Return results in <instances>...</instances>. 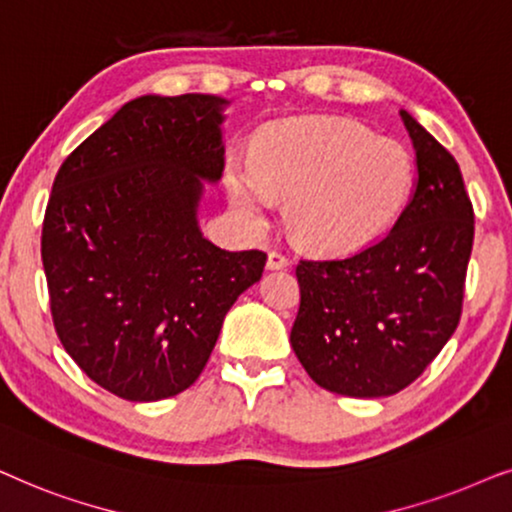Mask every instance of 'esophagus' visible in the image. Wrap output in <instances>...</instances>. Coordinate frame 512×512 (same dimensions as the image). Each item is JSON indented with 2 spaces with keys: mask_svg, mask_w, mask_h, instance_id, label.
<instances>
[{
  "mask_svg": "<svg viewBox=\"0 0 512 512\" xmlns=\"http://www.w3.org/2000/svg\"><path fill=\"white\" fill-rule=\"evenodd\" d=\"M288 267H290V260L283 255V252H276V250L269 252V257H267V269H269V271L288 269Z\"/></svg>",
  "mask_w": 512,
  "mask_h": 512,
  "instance_id": "obj_1",
  "label": "esophagus"
}]
</instances>
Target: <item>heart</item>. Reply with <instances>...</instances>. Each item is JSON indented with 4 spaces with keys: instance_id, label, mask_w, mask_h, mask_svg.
<instances>
[{
    "instance_id": "obj_1",
    "label": "heart",
    "mask_w": 512,
    "mask_h": 512,
    "mask_svg": "<svg viewBox=\"0 0 512 512\" xmlns=\"http://www.w3.org/2000/svg\"><path fill=\"white\" fill-rule=\"evenodd\" d=\"M412 152L351 119H306L262 135L255 159L229 163L224 187L236 213L260 227L276 196L302 248L349 255L384 238L410 203Z\"/></svg>"
}]
</instances>
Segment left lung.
Listing matches in <instances>:
<instances>
[{"label":"left lung","mask_w":512,"mask_h":512,"mask_svg":"<svg viewBox=\"0 0 512 512\" xmlns=\"http://www.w3.org/2000/svg\"><path fill=\"white\" fill-rule=\"evenodd\" d=\"M417 180L393 229L346 260L299 262L290 344L318 386L384 398L410 386L454 335L473 250V206L454 156L400 109Z\"/></svg>","instance_id":"obj_1"}]
</instances>
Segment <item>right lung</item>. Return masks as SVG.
Returning a JSON list of instances; mask_svg holds the SVG:
<instances>
[{
    "mask_svg": "<svg viewBox=\"0 0 512 512\" xmlns=\"http://www.w3.org/2000/svg\"><path fill=\"white\" fill-rule=\"evenodd\" d=\"M227 98L140 95L60 166L42 260L53 323L95 384L133 403L199 379L224 316L267 255L203 236L206 185L224 168Z\"/></svg>",
    "mask_w": 512,
    "mask_h": 512,
    "instance_id": "right-lung-1",
    "label": "right lung"
}]
</instances>
